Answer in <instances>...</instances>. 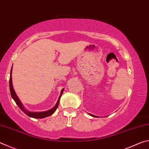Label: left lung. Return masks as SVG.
Returning <instances> with one entry per match:
<instances>
[{
  "instance_id": "1",
  "label": "left lung",
  "mask_w": 149,
  "mask_h": 149,
  "mask_svg": "<svg viewBox=\"0 0 149 149\" xmlns=\"http://www.w3.org/2000/svg\"><path fill=\"white\" fill-rule=\"evenodd\" d=\"M90 114V116H93V117H97V116H95L93 115V114Z\"/></svg>"
}]
</instances>
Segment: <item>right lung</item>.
<instances>
[{
	"mask_svg": "<svg viewBox=\"0 0 149 149\" xmlns=\"http://www.w3.org/2000/svg\"><path fill=\"white\" fill-rule=\"evenodd\" d=\"M12 69H11V71H10V93H11V96H12V99L14 100V101L16 102V104L18 106L20 109L23 111V112L26 115L28 116L31 117V118H44L49 116L52 115V114H53V113L54 112V111L56 110V108H58V106L60 99V97H61L64 89H62L61 91V94H60L58 100V102L56 103V104L55 105V107L52 108V109H50V110H48V111H45V112H29V111L26 110L24 108L23 105L22 104L21 102L19 101L18 97H17L16 93H15V91H14L13 86H12V76H11V75H11L12 74Z\"/></svg>",
	"mask_w": 149,
	"mask_h": 149,
	"instance_id": "obj_1",
	"label": "right lung"
}]
</instances>
